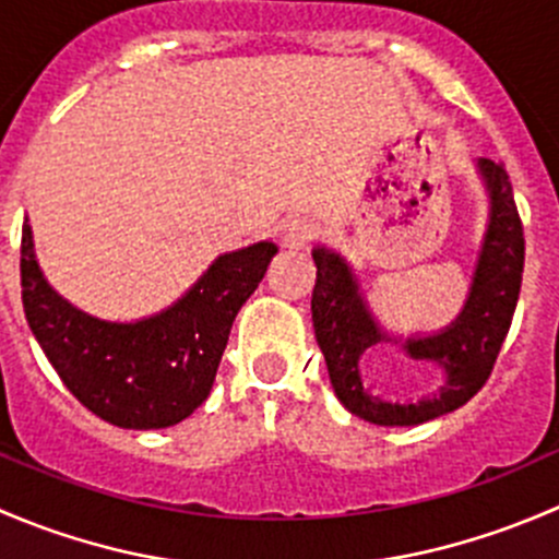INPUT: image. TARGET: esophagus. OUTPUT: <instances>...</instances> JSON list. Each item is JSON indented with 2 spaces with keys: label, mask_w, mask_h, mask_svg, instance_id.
<instances>
[{
  "label": "esophagus",
  "mask_w": 559,
  "mask_h": 559,
  "mask_svg": "<svg viewBox=\"0 0 559 559\" xmlns=\"http://www.w3.org/2000/svg\"><path fill=\"white\" fill-rule=\"evenodd\" d=\"M313 235H316V224L306 216H292L281 224V243L286 248L308 246V240H311Z\"/></svg>",
  "instance_id": "obj_1"
}]
</instances>
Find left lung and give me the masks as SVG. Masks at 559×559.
Wrapping results in <instances>:
<instances>
[{
	"label": "left lung",
	"instance_id": "8db88e82",
	"mask_svg": "<svg viewBox=\"0 0 559 559\" xmlns=\"http://www.w3.org/2000/svg\"><path fill=\"white\" fill-rule=\"evenodd\" d=\"M476 173L489 197L487 229L465 306L443 330L408 337L389 332L376 319L352 262L332 248L313 246L316 286L311 313L316 341L343 408L370 425L414 427L452 414L487 384L500 346L509 335L524 267L522 222L503 162L476 159ZM384 342L397 345L409 358L436 364L444 373L439 392L414 404H392L370 393L364 386L361 357Z\"/></svg>",
	"mask_w": 559,
	"mask_h": 559
}]
</instances>
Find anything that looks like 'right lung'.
I'll return each mask as SVG.
<instances>
[{
	"mask_svg": "<svg viewBox=\"0 0 559 559\" xmlns=\"http://www.w3.org/2000/svg\"><path fill=\"white\" fill-rule=\"evenodd\" d=\"M275 253L273 240L222 253L165 311L107 321L72 306L48 284L26 218L21 297L48 362L92 414L123 430H165L207 400L235 316Z\"/></svg>",
	"mask_w": 559,
	"mask_h": 559,
	"instance_id": "add662e5",
	"label": "right lung"
}]
</instances>
